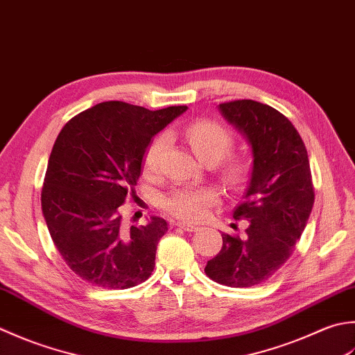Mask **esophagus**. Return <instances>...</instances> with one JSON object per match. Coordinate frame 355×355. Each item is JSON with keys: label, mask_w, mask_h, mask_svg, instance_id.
Instances as JSON below:
<instances>
[{"label": "esophagus", "mask_w": 355, "mask_h": 355, "mask_svg": "<svg viewBox=\"0 0 355 355\" xmlns=\"http://www.w3.org/2000/svg\"><path fill=\"white\" fill-rule=\"evenodd\" d=\"M176 225L180 227L182 230H185V231H188V233H194V231L199 230L198 225H194V223H188V222H178Z\"/></svg>", "instance_id": "34e87169"}]
</instances>
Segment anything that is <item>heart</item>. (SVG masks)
<instances>
[{"label": "heart", "mask_w": 355, "mask_h": 355, "mask_svg": "<svg viewBox=\"0 0 355 355\" xmlns=\"http://www.w3.org/2000/svg\"><path fill=\"white\" fill-rule=\"evenodd\" d=\"M185 137L190 147L193 148L202 162L216 161L220 162L225 157L231 147H233V137L228 130L216 122L198 121L187 128ZM168 148V136L161 135L151 142L146 159H144V168L147 175L157 173L161 162ZM245 165L242 161H231L227 165L225 175L231 182H239L243 178ZM218 202V193L209 188H175L164 198V208L173 216L184 220H198L204 218L208 208Z\"/></svg>", "instance_id": "heart-1"}]
</instances>
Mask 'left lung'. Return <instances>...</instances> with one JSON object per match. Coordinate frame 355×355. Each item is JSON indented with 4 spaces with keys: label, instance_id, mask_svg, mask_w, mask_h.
I'll use <instances>...</instances> for the list:
<instances>
[{
    "label": "left lung",
    "instance_id": "obj_1",
    "mask_svg": "<svg viewBox=\"0 0 355 355\" xmlns=\"http://www.w3.org/2000/svg\"><path fill=\"white\" fill-rule=\"evenodd\" d=\"M219 112L251 147L250 185L233 213L248 227L243 239L222 234V250L205 272L220 285L247 288L270 279L293 254L313 209L314 187L305 144L276 108L242 99L219 104Z\"/></svg>",
    "mask_w": 355,
    "mask_h": 355
}]
</instances>
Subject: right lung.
Returning a JSON list of instances; mask_svg holds the SVG:
<instances>
[{"label":"right lung","mask_w":355,"mask_h":355,"mask_svg":"<svg viewBox=\"0 0 355 355\" xmlns=\"http://www.w3.org/2000/svg\"><path fill=\"white\" fill-rule=\"evenodd\" d=\"M187 108L151 112L108 101L76 114L58 135L41 207L56 250L83 280L125 289L151 276L167 222L151 216L146 225L127 228L119 207L133 193L151 137Z\"/></svg>","instance_id":"right-lung-1"}]
</instances>
